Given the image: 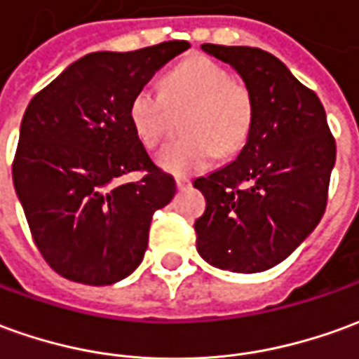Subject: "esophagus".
Listing matches in <instances>:
<instances>
[{"label": "esophagus", "mask_w": 359, "mask_h": 359, "mask_svg": "<svg viewBox=\"0 0 359 359\" xmlns=\"http://www.w3.org/2000/svg\"><path fill=\"white\" fill-rule=\"evenodd\" d=\"M175 185H177V189H187V187L191 185V180H189V177H184V175H177V177H175Z\"/></svg>", "instance_id": "obj_1"}]
</instances>
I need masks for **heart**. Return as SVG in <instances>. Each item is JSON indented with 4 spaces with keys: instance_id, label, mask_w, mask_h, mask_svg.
<instances>
[{
    "instance_id": "b5f03b06",
    "label": "heart",
    "mask_w": 359,
    "mask_h": 359,
    "mask_svg": "<svg viewBox=\"0 0 359 359\" xmlns=\"http://www.w3.org/2000/svg\"><path fill=\"white\" fill-rule=\"evenodd\" d=\"M162 93L164 97L152 88H140L128 103V121L138 140L154 148L164 137L165 103L170 107L191 105L184 118L187 137L165 144L156 156L165 172L199 174L217 160L219 152L234 154L246 142L254 117L250 93L231 80L221 64L205 56H189L162 78Z\"/></svg>"
}]
</instances>
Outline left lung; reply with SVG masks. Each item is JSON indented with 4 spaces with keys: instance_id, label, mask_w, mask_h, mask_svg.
<instances>
[{
    "instance_id": "left-lung-1",
    "label": "left lung",
    "mask_w": 359,
    "mask_h": 359,
    "mask_svg": "<svg viewBox=\"0 0 359 359\" xmlns=\"http://www.w3.org/2000/svg\"><path fill=\"white\" fill-rule=\"evenodd\" d=\"M201 48L236 70L254 117L231 164L194 182L207 199L195 221L197 252L215 268L258 273L289 258L323 219L336 142L315 91L273 54L252 46Z\"/></svg>"
}]
</instances>
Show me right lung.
I'll return each instance as SVG.
<instances>
[{
	"instance_id": "obj_1",
	"label": "right lung",
	"mask_w": 359,
	"mask_h": 359,
	"mask_svg": "<svg viewBox=\"0 0 359 359\" xmlns=\"http://www.w3.org/2000/svg\"><path fill=\"white\" fill-rule=\"evenodd\" d=\"M185 41L91 52L34 95L13 160L15 194L34 244L62 278L111 285L140 266L152 215L175 180L156 168L128 121V103ZM142 169L138 182L120 177Z\"/></svg>"
}]
</instances>
